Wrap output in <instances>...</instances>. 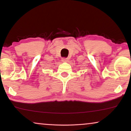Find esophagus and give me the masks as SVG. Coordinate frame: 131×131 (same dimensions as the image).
<instances>
[{
	"label": "esophagus",
	"mask_w": 131,
	"mask_h": 131,
	"mask_svg": "<svg viewBox=\"0 0 131 131\" xmlns=\"http://www.w3.org/2000/svg\"><path fill=\"white\" fill-rule=\"evenodd\" d=\"M62 62H68L69 61V58H62Z\"/></svg>",
	"instance_id": "obj_1"
}]
</instances>
